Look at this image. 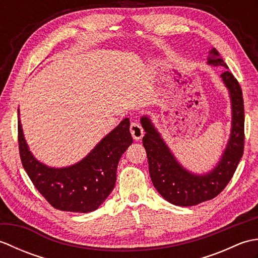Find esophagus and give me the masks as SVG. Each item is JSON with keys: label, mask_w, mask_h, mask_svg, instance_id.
<instances>
[{"label": "esophagus", "mask_w": 258, "mask_h": 258, "mask_svg": "<svg viewBox=\"0 0 258 258\" xmlns=\"http://www.w3.org/2000/svg\"><path fill=\"white\" fill-rule=\"evenodd\" d=\"M130 131H131V134H132L133 139L135 141H140L142 138H143L144 130H143V127H142V125L139 122L131 123Z\"/></svg>", "instance_id": "obj_1"}]
</instances>
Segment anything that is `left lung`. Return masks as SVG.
<instances>
[{
    "mask_svg": "<svg viewBox=\"0 0 258 258\" xmlns=\"http://www.w3.org/2000/svg\"><path fill=\"white\" fill-rule=\"evenodd\" d=\"M211 53L213 56L208 58V63L225 69L221 78L231 94L233 108L231 139L221 162L212 172L202 176L188 173L175 160L151 120L147 117L142 118L146 132L143 145L149 160L151 179L158 193L174 205L193 206L216 197L232 179L244 153L245 115L242 87L227 71V64L220 57L218 52L213 48Z\"/></svg>",
    "mask_w": 258,
    "mask_h": 258,
    "instance_id": "left-lung-1",
    "label": "left lung"
}]
</instances>
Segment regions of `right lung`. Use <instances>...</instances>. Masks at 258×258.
Instances as JSON below:
<instances>
[{
	"label": "right lung",
	"instance_id": "1",
	"mask_svg": "<svg viewBox=\"0 0 258 258\" xmlns=\"http://www.w3.org/2000/svg\"><path fill=\"white\" fill-rule=\"evenodd\" d=\"M18 141L22 165L35 188L54 208L74 213L95 211L106 200L116 182L119 158L133 143L130 120L125 118L84 160L70 167L51 168L27 149L20 118Z\"/></svg>",
	"mask_w": 258,
	"mask_h": 258
}]
</instances>
